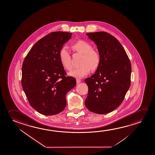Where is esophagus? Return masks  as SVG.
<instances>
[{
	"mask_svg": "<svg viewBox=\"0 0 155 155\" xmlns=\"http://www.w3.org/2000/svg\"><path fill=\"white\" fill-rule=\"evenodd\" d=\"M77 84H79L81 82V81L79 79H76Z\"/></svg>",
	"mask_w": 155,
	"mask_h": 155,
	"instance_id": "esophagus-1",
	"label": "esophagus"
}]
</instances>
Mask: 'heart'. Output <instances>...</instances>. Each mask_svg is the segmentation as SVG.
Segmentation results:
<instances>
[{
    "label": "heart",
    "instance_id": "obj_1",
    "mask_svg": "<svg viewBox=\"0 0 155 155\" xmlns=\"http://www.w3.org/2000/svg\"><path fill=\"white\" fill-rule=\"evenodd\" d=\"M72 47L75 51L83 54L80 64L81 66L74 68L69 72L70 76L81 78L90 73L91 69H97L100 64V55L96 50L93 49L90 43L83 40L77 41ZM59 58L62 66L70 70L72 69L71 55L67 47H63L60 49Z\"/></svg>",
    "mask_w": 155,
    "mask_h": 155
}]
</instances>
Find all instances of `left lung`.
<instances>
[{"mask_svg":"<svg viewBox=\"0 0 155 155\" xmlns=\"http://www.w3.org/2000/svg\"><path fill=\"white\" fill-rule=\"evenodd\" d=\"M100 55L95 74L85 81L88 86L85 105L91 112L105 114L121 105L130 85L131 63L119 41L104 31L86 34Z\"/></svg>","mask_w":155,"mask_h":155,"instance_id":"left-lung-1","label":"left lung"}]
</instances>
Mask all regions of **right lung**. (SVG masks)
<instances>
[{"label": "right lung", "instance_id": "right-lung-1", "mask_svg": "<svg viewBox=\"0 0 155 155\" xmlns=\"http://www.w3.org/2000/svg\"><path fill=\"white\" fill-rule=\"evenodd\" d=\"M72 34L55 31L35 43L22 63L21 85L31 107L42 114L53 115L64 110L66 94L76 85L66 76L59 52Z\"/></svg>", "mask_w": 155, "mask_h": 155}]
</instances>
